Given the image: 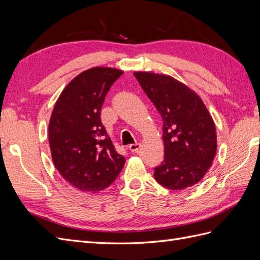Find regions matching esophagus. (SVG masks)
Here are the masks:
<instances>
[{
	"instance_id": "1",
	"label": "esophagus",
	"mask_w": 260,
	"mask_h": 260,
	"mask_svg": "<svg viewBox=\"0 0 260 260\" xmlns=\"http://www.w3.org/2000/svg\"><path fill=\"white\" fill-rule=\"evenodd\" d=\"M141 147V144L140 143H135V144H130L129 145V149L132 152V153H137L139 149Z\"/></svg>"
}]
</instances>
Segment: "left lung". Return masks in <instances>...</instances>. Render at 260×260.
I'll return each instance as SVG.
<instances>
[{
	"label": "left lung",
	"instance_id": "8db88e82",
	"mask_svg": "<svg viewBox=\"0 0 260 260\" xmlns=\"http://www.w3.org/2000/svg\"><path fill=\"white\" fill-rule=\"evenodd\" d=\"M162 118L165 157L155 180L169 190H184L203 179L217 149L214 120L198 94L175 78L133 74Z\"/></svg>",
	"mask_w": 260,
	"mask_h": 260
}]
</instances>
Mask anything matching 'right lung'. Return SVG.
Masks as SVG:
<instances>
[{
	"mask_svg": "<svg viewBox=\"0 0 260 260\" xmlns=\"http://www.w3.org/2000/svg\"><path fill=\"white\" fill-rule=\"evenodd\" d=\"M123 72L94 67L62 90L49 123L54 166L67 182L82 192L111 185L124 165L101 120V109L111 86Z\"/></svg>",
	"mask_w": 260,
	"mask_h": 260,
	"instance_id": "right-lung-1",
	"label": "right lung"
}]
</instances>
